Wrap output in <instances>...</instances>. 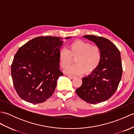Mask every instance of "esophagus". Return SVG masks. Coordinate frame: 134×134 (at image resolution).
I'll return each mask as SVG.
<instances>
[{"instance_id": "34e87169", "label": "esophagus", "mask_w": 134, "mask_h": 134, "mask_svg": "<svg viewBox=\"0 0 134 134\" xmlns=\"http://www.w3.org/2000/svg\"><path fill=\"white\" fill-rule=\"evenodd\" d=\"M67 76L69 78H71V79H73V78H74L75 76H74V75H67Z\"/></svg>"}]
</instances>
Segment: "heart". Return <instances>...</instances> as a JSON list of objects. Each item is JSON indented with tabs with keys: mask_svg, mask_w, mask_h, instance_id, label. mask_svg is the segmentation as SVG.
I'll return each mask as SVG.
<instances>
[{
	"mask_svg": "<svg viewBox=\"0 0 134 134\" xmlns=\"http://www.w3.org/2000/svg\"><path fill=\"white\" fill-rule=\"evenodd\" d=\"M75 58V64L65 70L72 74H81L84 72L89 74L98 67L102 58L101 48L97 45L78 40L71 42L69 50L62 49L59 52V62L62 69H65L72 63Z\"/></svg>",
	"mask_w": 134,
	"mask_h": 134,
	"instance_id": "1",
	"label": "heart"
}]
</instances>
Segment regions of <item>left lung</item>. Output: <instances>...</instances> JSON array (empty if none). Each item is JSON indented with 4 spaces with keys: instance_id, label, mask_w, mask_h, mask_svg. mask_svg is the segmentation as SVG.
Masks as SVG:
<instances>
[{
    "instance_id": "1",
    "label": "left lung",
    "mask_w": 134,
    "mask_h": 134,
    "mask_svg": "<svg viewBox=\"0 0 134 134\" xmlns=\"http://www.w3.org/2000/svg\"><path fill=\"white\" fill-rule=\"evenodd\" d=\"M83 37L101 48L102 58L96 70L82 78V84L76 93L83 101L94 104L110 98L117 90L123 72L121 55L116 45L106 38L94 35Z\"/></svg>"
}]
</instances>
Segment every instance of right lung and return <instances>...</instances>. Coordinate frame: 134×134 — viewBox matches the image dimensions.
I'll return each mask as SVG.
<instances>
[{"label":"right lung","instance_id":"obj_1","mask_svg":"<svg viewBox=\"0 0 134 134\" xmlns=\"http://www.w3.org/2000/svg\"><path fill=\"white\" fill-rule=\"evenodd\" d=\"M62 39L37 37L16 52L11 64V76L14 89L24 101L41 103L53 94L57 80L63 75L60 70L59 58Z\"/></svg>","mask_w":134,"mask_h":134}]
</instances>
